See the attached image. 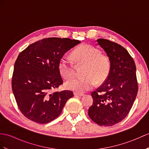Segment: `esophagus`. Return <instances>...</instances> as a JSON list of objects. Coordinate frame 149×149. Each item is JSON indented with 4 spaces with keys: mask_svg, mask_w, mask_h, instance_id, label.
Instances as JSON below:
<instances>
[{
    "mask_svg": "<svg viewBox=\"0 0 149 149\" xmlns=\"http://www.w3.org/2000/svg\"><path fill=\"white\" fill-rule=\"evenodd\" d=\"M74 95L75 96H84V94H83V93H74Z\"/></svg>",
    "mask_w": 149,
    "mask_h": 149,
    "instance_id": "1",
    "label": "esophagus"
}]
</instances>
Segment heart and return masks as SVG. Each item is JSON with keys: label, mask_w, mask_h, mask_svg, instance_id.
<instances>
[{"label": "heart", "mask_w": 149, "mask_h": 149, "mask_svg": "<svg viewBox=\"0 0 149 149\" xmlns=\"http://www.w3.org/2000/svg\"><path fill=\"white\" fill-rule=\"evenodd\" d=\"M74 63L77 65L84 64L80 77H74L65 83V87L70 90L82 93L90 90L96 83L102 84L108 78L111 63L106 54L101 53L97 47L90 44H82L77 47L72 54ZM58 71L62 77L68 79L75 74V67L70 59L63 56L58 65Z\"/></svg>", "instance_id": "b5f03b06"}]
</instances>
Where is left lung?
I'll use <instances>...</instances> for the list:
<instances>
[{"label": "left lung", "mask_w": 149, "mask_h": 149, "mask_svg": "<svg viewBox=\"0 0 149 149\" xmlns=\"http://www.w3.org/2000/svg\"><path fill=\"white\" fill-rule=\"evenodd\" d=\"M111 63L107 80L91 93L93 105L88 110L91 119L100 126H112L125 118L138 90L136 65L127 51L120 45L99 39Z\"/></svg>", "instance_id": "left-lung-1"}]
</instances>
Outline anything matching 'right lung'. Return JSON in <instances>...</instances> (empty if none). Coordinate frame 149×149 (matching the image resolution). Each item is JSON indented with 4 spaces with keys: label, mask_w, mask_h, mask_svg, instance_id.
I'll list each match as a JSON object with an SVG mask.
<instances>
[{
    "label": "right lung",
    "mask_w": 149,
    "mask_h": 149,
    "mask_svg": "<svg viewBox=\"0 0 149 149\" xmlns=\"http://www.w3.org/2000/svg\"><path fill=\"white\" fill-rule=\"evenodd\" d=\"M81 42L68 38H45L28 46L15 63L12 89L19 110L27 119L46 124L60 116L73 92L54 91L63 83L60 58Z\"/></svg>",
    "instance_id": "right-lung-1"
}]
</instances>
